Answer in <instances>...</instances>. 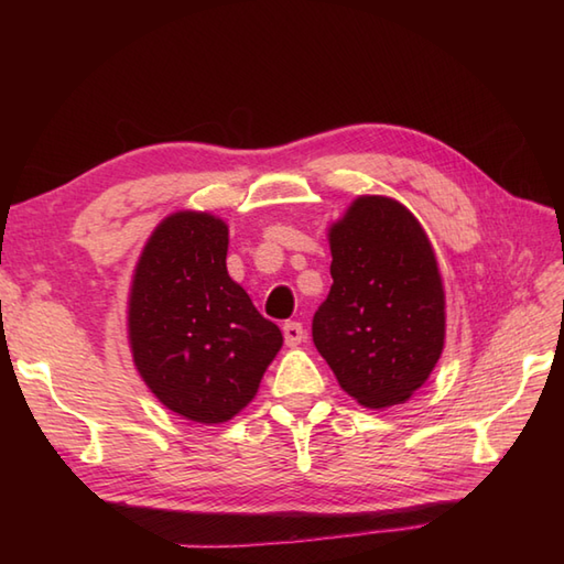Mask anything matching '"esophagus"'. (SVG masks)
Segmentation results:
<instances>
[{"label":"esophagus","mask_w":564,"mask_h":564,"mask_svg":"<svg viewBox=\"0 0 564 564\" xmlns=\"http://www.w3.org/2000/svg\"><path fill=\"white\" fill-rule=\"evenodd\" d=\"M283 339L289 346H297L305 339V329L301 322H285L283 325Z\"/></svg>","instance_id":"34e87169"}]
</instances>
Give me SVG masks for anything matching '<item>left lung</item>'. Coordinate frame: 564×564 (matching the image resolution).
Wrapping results in <instances>:
<instances>
[{"mask_svg": "<svg viewBox=\"0 0 564 564\" xmlns=\"http://www.w3.org/2000/svg\"><path fill=\"white\" fill-rule=\"evenodd\" d=\"M332 289L313 341L344 392L402 404L429 380L446 339V295L424 227L402 203L358 196L329 227Z\"/></svg>", "mask_w": 564, "mask_h": 564, "instance_id": "1", "label": "left lung"}]
</instances>
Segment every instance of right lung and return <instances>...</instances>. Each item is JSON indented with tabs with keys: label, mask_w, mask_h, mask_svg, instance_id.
I'll use <instances>...</instances> for the list:
<instances>
[{
	"label": "right lung",
	"mask_w": 564,
	"mask_h": 564,
	"mask_svg": "<svg viewBox=\"0 0 564 564\" xmlns=\"http://www.w3.org/2000/svg\"><path fill=\"white\" fill-rule=\"evenodd\" d=\"M227 225L210 213L178 210L150 235L128 295L133 364L166 410L223 424L254 400L283 346L227 273Z\"/></svg>",
	"instance_id": "1"
}]
</instances>
